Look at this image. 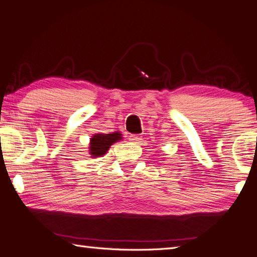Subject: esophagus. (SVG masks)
Segmentation results:
<instances>
[{
  "mask_svg": "<svg viewBox=\"0 0 257 257\" xmlns=\"http://www.w3.org/2000/svg\"><path fill=\"white\" fill-rule=\"evenodd\" d=\"M129 141L134 142V143H138L139 141H141V136H138V135H130Z\"/></svg>",
  "mask_w": 257,
  "mask_h": 257,
  "instance_id": "1",
  "label": "esophagus"
}]
</instances>
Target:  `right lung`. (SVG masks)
<instances>
[{"mask_svg": "<svg viewBox=\"0 0 257 257\" xmlns=\"http://www.w3.org/2000/svg\"><path fill=\"white\" fill-rule=\"evenodd\" d=\"M121 135L119 133L114 134H96L94 135L93 138L90 139V146L89 152L92 154L93 158L96 156L104 155L110 149V146L113 143L120 141Z\"/></svg>", "mask_w": 257, "mask_h": 257, "instance_id": "obj_1", "label": "right lung"}]
</instances>
